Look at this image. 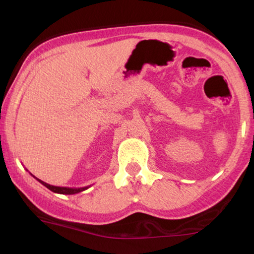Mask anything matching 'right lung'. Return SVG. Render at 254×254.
<instances>
[{
  "mask_svg": "<svg viewBox=\"0 0 254 254\" xmlns=\"http://www.w3.org/2000/svg\"><path fill=\"white\" fill-rule=\"evenodd\" d=\"M31 176L33 178H36L38 182L40 184L44 185L45 187H47L48 189H50L51 191L56 192V194H63V195H74V194H78L80 191H84L86 189H88L91 186H85V187H79V188H70V187H59V186H53V185H49L45 182H42V180L38 179L37 177H34V176L31 174Z\"/></svg>",
  "mask_w": 254,
  "mask_h": 254,
  "instance_id": "right-lung-1",
  "label": "right lung"
}]
</instances>
